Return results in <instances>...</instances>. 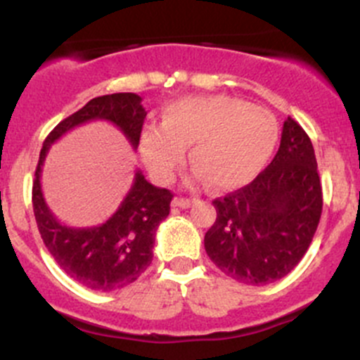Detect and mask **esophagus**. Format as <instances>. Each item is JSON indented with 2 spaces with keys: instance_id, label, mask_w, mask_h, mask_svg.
I'll list each match as a JSON object with an SVG mask.
<instances>
[{
  "instance_id": "esophagus-1",
  "label": "esophagus",
  "mask_w": 360,
  "mask_h": 360,
  "mask_svg": "<svg viewBox=\"0 0 360 360\" xmlns=\"http://www.w3.org/2000/svg\"><path fill=\"white\" fill-rule=\"evenodd\" d=\"M191 203L193 200L191 198H183V197H177L172 200V205L174 207H181V209H188V207H191Z\"/></svg>"
}]
</instances>
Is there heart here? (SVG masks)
Instances as JSON below:
<instances>
[{
	"label": "heart",
	"mask_w": 360,
	"mask_h": 360,
	"mask_svg": "<svg viewBox=\"0 0 360 360\" xmlns=\"http://www.w3.org/2000/svg\"><path fill=\"white\" fill-rule=\"evenodd\" d=\"M278 123L264 108L228 96L186 97L169 104L162 125H146L139 151L158 181H170L191 146L195 176L217 188L252 181L274 155Z\"/></svg>",
	"instance_id": "heart-1"
}]
</instances>
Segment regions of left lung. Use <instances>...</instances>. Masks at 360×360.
<instances>
[{"mask_svg": "<svg viewBox=\"0 0 360 360\" xmlns=\"http://www.w3.org/2000/svg\"><path fill=\"white\" fill-rule=\"evenodd\" d=\"M212 203L217 217L203 238L210 261L248 285L285 277L310 248L322 214L317 160L300 123L289 116L270 165Z\"/></svg>", "mask_w": 360, "mask_h": 360, "instance_id": "8db88e82", "label": "left lung"}]
</instances>
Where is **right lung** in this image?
I'll use <instances>...</instances> for the list:
<instances>
[{"mask_svg": "<svg viewBox=\"0 0 360 360\" xmlns=\"http://www.w3.org/2000/svg\"><path fill=\"white\" fill-rule=\"evenodd\" d=\"M137 94L123 92L89 101L82 110L59 123L43 143L32 181V209L46 249L60 268L92 291H116L130 285L153 259L155 235L170 212L174 195L157 188L136 170L132 188L118 210L103 224L75 228L63 224L46 205L41 191V169L50 146L83 123L104 120L118 127L137 150L146 110Z\"/></svg>", "mask_w": 360, "mask_h": 360, "instance_id": "add662e5", "label": "right lung"}]
</instances>
